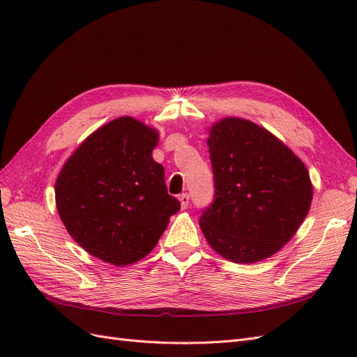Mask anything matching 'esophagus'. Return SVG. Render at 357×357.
Listing matches in <instances>:
<instances>
[{"instance_id":"esophagus-1","label":"esophagus","mask_w":357,"mask_h":357,"mask_svg":"<svg viewBox=\"0 0 357 357\" xmlns=\"http://www.w3.org/2000/svg\"><path fill=\"white\" fill-rule=\"evenodd\" d=\"M178 199H180V204H181V208H188V205L190 202L189 193H181V195L178 197Z\"/></svg>"}]
</instances>
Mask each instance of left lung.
Wrapping results in <instances>:
<instances>
[{
    "mask_svg": "<svg viewBox=\"0 0 357 357\" xmlns=\"http://www.w3.org/2000/svg\"><path fill=\"white\" fill-rule=\"evenodd\" d=\"M207 144L214 198L199 218L205 238L235 264L274 255L310 210L305 165L266 129L244 119L215 123Z\"/></svg>",
    "mask_w": 357,
    "mask_h": 357,
    "instance_id": "1",
    "label": "left lung"
}]
</instances>
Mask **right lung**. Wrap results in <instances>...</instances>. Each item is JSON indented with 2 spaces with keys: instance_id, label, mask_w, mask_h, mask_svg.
<instances>
[{
  "instance_id": "1",
  "label": "right lung",
  "mask_w": 357,
  "mask_h": 357,
  "mask_svg": "<svg viewBox=\"0 0 357 357\" xmlns=\"http://www.w3.org/2000/svg\"><path fill=\"white\" fill-rule=\"evenodd\" d=\"M158 132L119 117L84 139L56 180L58 213L92 256L129 265L149 255L180 201L168 195L164 167L153 160Z\"/></svg>"
}]
</instances>
